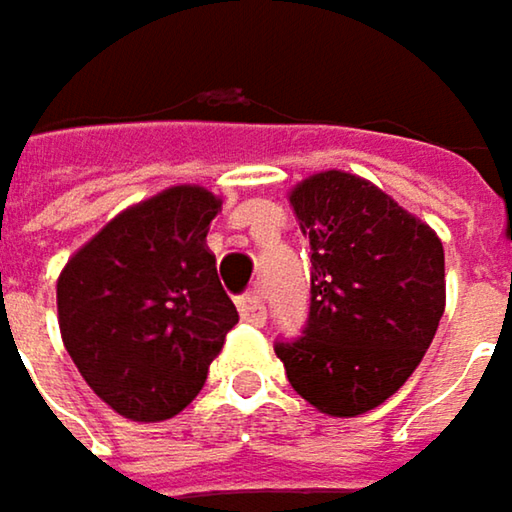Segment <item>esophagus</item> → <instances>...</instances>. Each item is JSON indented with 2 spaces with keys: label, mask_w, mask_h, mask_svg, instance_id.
I'll list each match as a JSON object with an SVG mask.
<instances>
[{
  "label": "esophagus",
  "mask_w": 512,
  "mask_h": 512,
  "mask_svg": "<svg viewBox=\"0 0 512 512\" xmlns=\"http://www.w3.org/2000/svg\"><path fill=\"white\" fill-rule=\"evenodd\" d=\"M237 308H240V317L252 326H263L266 323V305L260 299V293H246L237 299Z\"/></svg>",
  "instance_id": "34e87169"
}]
</instances>
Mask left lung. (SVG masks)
<instances>
[{
  "label": "left lung",
  "instance_id": "8db88e82",
  "mask_svg": "<svg viewBox=\"0 0 512 512\" xmlns=\"http://www.w3.org/2000/svg\"><path fill=\"white\" fill-rule=\"evenodd\" d=\"M290 204L311 246V308L275 356L311 406L356 418L385 403L433 344L445 249L427 222L347 171L302 180Z\"/></svg>",
  "mask_w": 512,
  "mask_h": 512
}]
</instances>
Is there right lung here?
Returning <instances> with one entry per match:
<instances>
[{"mask_svg":"<svg viewBox=\"0 0 512 512\" xmlns=\"http://www.w3.org/2000/svg\"><path fill=\"white\" fill-rule=\"evenodd\" d=\"M219 210L213 192L171 186L118 213L58 275L61 341L130 421L183 412L240 320L207 249Z\"/></svg>","mask_w":512,"mask_h":512,"instance_id":"1","label":"right lung"}]
</instances>
